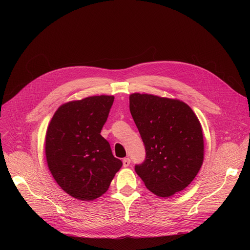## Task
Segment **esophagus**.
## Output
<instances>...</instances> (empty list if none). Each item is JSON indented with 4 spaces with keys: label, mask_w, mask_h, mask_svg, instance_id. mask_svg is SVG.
Masks as SVG:
<instances>
[{
    "label": "esophagus",
    "mask_w": 250,
    "mask_h": 250,
    "mask_svg": "<svg viewBox=\"0 0 250 250\" xmlns=\"http://www.w3.org/2000/svg\"><path fill=\"white\" fill-rule=\"evenodd\" d=\"M129 164H130V159H129L128 157H127V158H125V159L123 160V165H124V167H128Z\"/></svg>",
    "instance_id": "1"
}]
</instances>
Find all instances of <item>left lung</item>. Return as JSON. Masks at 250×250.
I'll list each match as a JSON object with an SVG mask.
<instances>
[{"instance_id":"8db88e82","label":"left lung","mask_w":250,"mask_h":250,"mask_svg":"<svg viewBox=\"0 0 250 250\" xmlns=\"http://www.w3.org/2000/svg\"><path fill=\"white\" fill-rule=\"evenodd\" d=\"M129 110L146 147L136 174L159 197L184 190L204 160L202 126L192 109L179 100L135 93Z\"/></svg>"}]
</instances>
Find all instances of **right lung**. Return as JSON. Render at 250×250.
Returning a JSON list of instances; mask_svg holds the SVG:
<instances>
[{"label": "right lung", "instance_id": "obj_1", "mask_svg": "<svg viewBox=\"0 0 250 250\" xmlns=\"http://www.w3.org/2000/svg\"><path fill=\"white\" fill-rule=\"evenodd\" d=\"M114 96H94L62 104L46 131L48 168L67 194L92 201L109 189L123 162L113 155L101 130Z\"/></svg>", "mask_w": 250, "mask_h": 250}]
</instances>
